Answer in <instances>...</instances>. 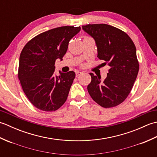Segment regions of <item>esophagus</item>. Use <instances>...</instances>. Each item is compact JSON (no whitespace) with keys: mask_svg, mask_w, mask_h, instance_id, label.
Instances as JSON below:
<instances>
[{"mask_svg":"<svg viewBox=\"0 0 157 157\" xmlns=\"http://www.w3.org/2000/svg\"><path fill=\"white\" fill-rule=\"evenodd\" d=\"M82 72H81V71H76L75 72V75H76V77H78L79 75H82Z\"/></svg>","mask_w":157,"mask_h":157,"instance_id":"34e87169","label":"esophagus"}]
</instances>
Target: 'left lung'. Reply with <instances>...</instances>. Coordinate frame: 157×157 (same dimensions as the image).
<instances>
[{
	"label": "left lung",
	"instance_id": "left-lung-1",
	"mask_svg": "<svg viewBox=\"0 0 157 157\" xmlns=\"http://www.w3.org/2000/svg\"><path fill=\"white\" fill-rule=\"evenodd\" d=\"M82 28L95 40L98 57L110 69L101 82V76L90 73L88 91L92 98L104 108L117 106L131 92L139 71L134 43L125 32L112 25L88 24Z\"/></svg>",
	"mask_w": 157,
	"mask_h": 157
}]
</instances>
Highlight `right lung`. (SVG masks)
<instances>
[{
  "mask_svg": "<svg viewBox=\"0 0 157 157\" xmlns=\"http://www.w3.org/2000/svg\"><path fill=\"white\" fill-rule=\"evenodd\" d=\"M81 28L62 26L41 33L25 45L19 56L18 78L25 94L35 107L51 112L65 102L75 79L70 71L55 75V61L63 60L68 44Z\"/></svg>",
  "mask_w": 157,
  "mask_h": 157,
  "instance_id": "right-lung-1",
  "label": "right lung"
}]
</instances>
